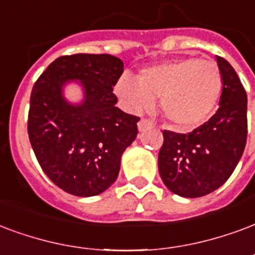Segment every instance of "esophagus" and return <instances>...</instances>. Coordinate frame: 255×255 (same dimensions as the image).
I'll return each mask as SVG.
<instances>
[{
    "mask_svg": "<svg viewBox=\"0 0 255 255\" xmlns=\"http://www.w3.org/2000/svg\"><path fill=\"white\" fill-rule=\"evenodd\" d=\"M150 127H152V123L150 122V120H147V119H140L139 123H137V129H139L140 132Z\"/></svg>",
    "mask_w": 255,
    "mask_h": 255,
    "instance_id": "34e87169",
    "label": "esophagus"
}]
</instances>
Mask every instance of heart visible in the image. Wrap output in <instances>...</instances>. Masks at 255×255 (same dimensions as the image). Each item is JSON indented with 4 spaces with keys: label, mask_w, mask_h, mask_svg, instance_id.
<instances>
[{
    "label": "heart",
    "mask_w": 255,
    "mask_h": 255,
    "mask_svg": "<svg viewBox=\"0 0 255 255\" xmlns=\"http://www.w3.org/2000/svg\"><path fill=\"white\" fill-rule=\"evenodd\" d=\"M222 74L212 60L181 58L123 75L115 92L129 112H142L161 97V111L180 129L199 127L214 112L222 92Z\"/></svg>",
    "instance_id": "obj_1"
}]
</instances>
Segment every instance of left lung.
<instances>
[{
    "instance_id": "8db88e82",
    "label": "left lung",
    "mask_w": 255,
    "mask_h": 255,
    "mask_svg": "<svg viewBox=\"0 0 255 255\" xmlns=\"http://www.w3.org/2000/svg\"><path fill=\"white\" fill-rule=\"evenodd\" d=\"M223 89L219 109L189 133L163 131L158 169L175 195L201 197L223 185L243 154L248 137V96L227 60L216 56Z\"/></svg>"
}]
</instances>
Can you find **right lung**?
Listing matches in <instances>:
<instances>
[{
    "mask_svg": "<svg viewBox=\"0 0 255 255\" xmlns=\"http://www.w3.org/2000/svg\"><path fill=\"white\" fill-rule=\"evenodd\" d=\"M123 71L116 56L75 54L54 60L33 85L29 142L47 177L70 195L90 197L108 189L136 137L139 118L119 109L113 94ZM73 82L83 90L80 103L64 97Z\"/></svg>",
    "mask_w": 255,
    "mask_h": 255,
    "instance_id": "add662e5",
    "label": "right lung"
}]
</instances>
